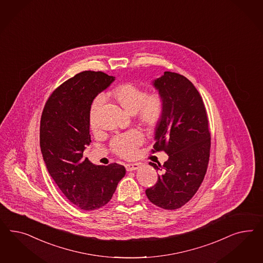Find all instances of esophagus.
<instances>
[{
  "instance_id": "1",
  "label": "esophagus",
  "mask_w": 263,
  "mask_h": 263,
  "mask_svg": "<svg viewBox=\"0 0 263 263\" xmlns=\"http://www.w3.org/2000/svg\"><path fill=\"white\" fill-rule=\"evenodd\" d=\"M140 167V165L139 164H137V163H134V164H126L125 165V168H126V171L127 172H131V171H136V170H138Z\"/></svg>"
}]
</instances>
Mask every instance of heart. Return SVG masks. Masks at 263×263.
Returning a JSON list of instances; mask_svg holds the SVG:
<instances>
[{
    "mask_svg": "<svg viewBox=\"0 0 263 263\" xmlns=\"http://www.w3.org/2000/svg\"><path fill=\"white\" fill-rule=\"evenodd\" d=\"M111 95L123 109L130 114H135L137 120L146 126L156 125L163 116L165 100L160 92L146 93L144 89L133 83H124L114 88ZM103 102V95H98L90 104L88 119L91 127L97 125L98 114ZM143 142V134L139 130L132 129L114 137L110 145L115 154L127 158L135 154L137 147Z\"/></svg>",
    "mask_w": 263,
    "mask_h": 263,
    "instance_id": "1",
    "label": "heart"
}]
</instances>
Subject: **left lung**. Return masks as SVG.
Instances as JSON below:
<instances>
[{
    "label": "left lung",
    "mask_w": 263,
    "mask_h": 263,
    "mask_svg": "<svg viewBox=\"0 0 263 263\" xmlns=\"http://www.w3.org/2000/svg\"><path fill=\"white\" fill-rule=\"evenodd\" d=\"M154 87L164 97L165 109L152 152H165L168 159L164 165L149 163L162 173L145 194L153 204L174 210L187 203L203 181L211 137L202 97L185 76L164 72L154 81Z\"/></svg>",
    "instance_id": "8db88e82"
}]
</instances>
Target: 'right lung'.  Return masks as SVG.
Segmentation results:
<instances>
[{
	"label": "right lung",
	"instance_id": "right-lung-1",
	"mask_svg": "<svg viewBox=\"0 0 263 263\" xmlns=\"http://www.w3.org/2000/svg\"><path fill=\"white\" fill-rule=\"evenodd\" d=\"M114 80L104 72H80L51 93L41 115L40 148L48 172L66 199L86 211L107 204L125 175L117 163L95 166L84 158L90 104Z\"/></svg>",
	"mask_w": 263,
	"mask_h": 263
}]
</instances>
